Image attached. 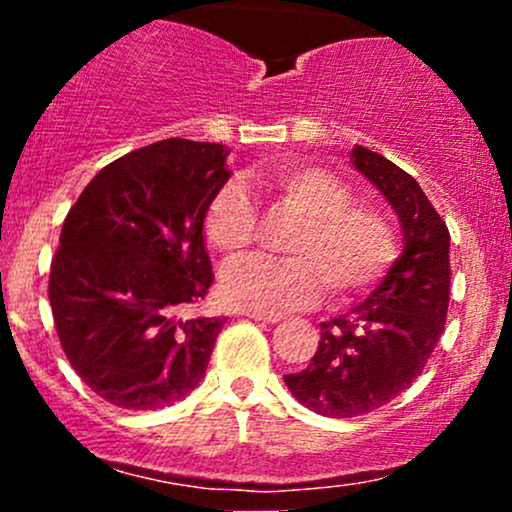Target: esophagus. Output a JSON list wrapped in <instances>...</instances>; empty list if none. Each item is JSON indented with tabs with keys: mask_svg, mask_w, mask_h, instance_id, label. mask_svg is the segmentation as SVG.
<instances>
[{
	"mask_svg": "<svg viewBox=\"0 0 512 512\" xmlns=\"http://www.w3.org/2000/svg\"><path fill=\"white\" fill-rule=\"evenodd\" d=\"M248 317H252V320H257V322H267V325H274V322H279L281 320V315H267V313H255V310H252V313H245Z\"/></svg>",
	"mask_w": 512,
	"mask_h": 512,
	"instance_id": "esophagus-1",
	"label": "esophagus"
}]
</instances>
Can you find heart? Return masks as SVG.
Returning <instances> with one entry per match:
<instances>
[{
	"label": "heart",
	"instance_id": "b5f03b06",
	"mask_svg": "<svg viewBox=\"0 0 512 512\" xmlns=\"http://www.w3.org/2000/svg\"><path fill=\"white\" fill-rule=\"evenodd\" d=\"M262 185L301 216L286 240L291 257L252 255L228 264L221 293L228 303L255 313H279L313 303L325 284L334 301L354 298L387 272L397 255L395 228L383 211L354 204L349 185L330 170L284 163ZM211 245L238 255L255 238V207L238 185L211 199L204 219Z\"/></svg>",
	"mask_w": 512,
	"mask_h": 512
}]
</instances>
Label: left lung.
<instances>
[{
  "label": "left lung",
  "mask_w": 512,
  "mask_h": 512,
  "mask_svg": "<svg viewBox=\"0 0 512 512\" xmlns=\"http://www.w3.org/2000/svg\"><path fill=\"white\" fill-rule=\"evenodd\" d=\"M351 166L395 209L404 250L366 301L322 322L308 368L284 375L298 402L330 419L402 395L440 342L450 301V233L419 182L363 146L351 149Z\"/></svg>",
  "instance_id": "left-lung-1"
}]
</instances>
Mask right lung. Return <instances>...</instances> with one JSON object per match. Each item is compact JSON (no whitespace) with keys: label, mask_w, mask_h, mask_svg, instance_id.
<instances>
[{"label":"right lung","mask_w":512,"mask_h":512,"mask_svg":"<svg viewBox=\"0 0 512 512\" xmlns=\"http://www.w3.org/2000/svg\"><path fill=\"white\" fill-rule=\"evenodd\" d=\"M226 146L163 139L117 158L64 219L48 296L79 378L122 409H163L204 378L223 317L187 320L214 272L204 216Z\"/></svg>","instance_id":"obj_1"}]
</instances>
